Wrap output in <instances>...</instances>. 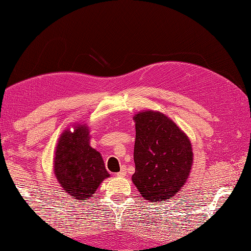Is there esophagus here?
I'll list each match as a JSON object with an SVG mask.
<instances>
[{
	"instance_id": "34e87169",
	"label": "esophagus",
	"mask_w": 251,
	"mask_h": 251,
	"mask_svg": "<svg viewBox=\"0 0 251 251\" xmlns=\"http://www.w3.org/2000/svg\"><path fill=\"white\" fill-rule=\"evenodd\" d=\"M125 175H126V168H125V166H122L121 171L116 174V176H119V177H124Z\"/></svg>"
}]
</instances>
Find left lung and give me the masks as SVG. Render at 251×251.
Listing matches in <instances>:
<instances>
[{
    "label": "left lung",
    "mask_w": 251,
    "mask_h": 251,
    "mask_svg": "<svg viewBox=\"0 0 251 251\" xmlns=\"http://www.w3.org/2000/svg\"><path fill=\"white\" fill-rule=\"evenodd\" d=\"M136 165L132 183L152 202L171 199L187 180L193 165L188 137L160 112H139L135 117Z\"/></svg>",
    "instance_id": "obj_1"
}]
</instances>
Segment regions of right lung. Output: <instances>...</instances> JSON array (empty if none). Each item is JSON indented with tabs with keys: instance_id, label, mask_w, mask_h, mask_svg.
<instances>
[{
	"instance_id": "add662e5",
	"label": "right lung",
	"mask_w": 251,
	"mask_h": 251,
	"mask_svg": "<svg viewBox=\"0 0 251 251\" xmlns=\"http://www.w3.org/2000/svg\"><path fill=\"white\" fill-rule=\"evenodd\" d=\"M89 139L88 127L75 126L73 132H63L56 147L54 173L74 201L89 199L102 180L110 176L101 154L91 148Z\"/></svg>"
}]
</instances>
